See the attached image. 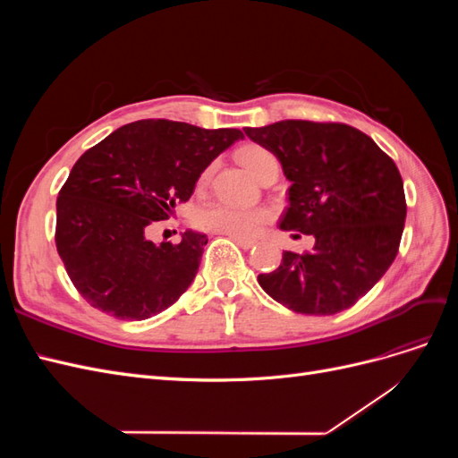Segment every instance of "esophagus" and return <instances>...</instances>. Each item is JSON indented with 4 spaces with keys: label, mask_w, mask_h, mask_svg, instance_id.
<instances>
[{
    "label": "esophagus",
    "mask_w": 458,
    "mask_h": 458,
    "mask_svg": "<svg viewBox=\"0 0 458 458\" xmlns=\"http://www.w3.org/2000/svg\"><path fill=\"white\" fill-rule=\"evenodd\" d=\"M234 242H237L241 248H244V250H250L252 246H256V241L254 239H244V237H231Z\"/></svg>",
    "instance_id": "esophagus-1"
}]
</instances>
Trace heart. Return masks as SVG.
<instances>
[{
    "instance_id": "b5f03b06",
    "label": "heart",
    "mask_w": 458,
    "mask_h": 458,
    "mask_svg": "<svg viewBox=\"0 0 458 458\" xmlns=\"http://www.w3.org/2000/svg\"><path fill=\"white\" fill-rule=\"evenodd\" d=\"M237 157L244 168L254 177H261L269 165L279 164L271 150L261 145H244L239 148ZM210 177V170H204L200 183H206ZM273 217L269 208H237L221 202H212L200 208L195 221L197 225L208 233L227 234V237H254L261 227Z\"/></svg>"
}]
</instances>
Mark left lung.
Wrapping results in <instances>:
<instances>
[{"label": "left lung", "mask_w": 458, "mask_h": 458, "mask_svg": "<svg viewBox=\"0 0 458 458\" xmlns=\"http://www.w3.org/2000/svg\"><path fill=\"white\" fill-rule=\"evenodd\" d=\"M244 133L279 158L290 182L279 227L315 239L311 252L286 250L273 273L258 275L259 286L296 313L352 308L399 250L407 204L395 162L345 123L283 120Z\"/></svg>", "instance_id": "obj_1"}]
</instances>
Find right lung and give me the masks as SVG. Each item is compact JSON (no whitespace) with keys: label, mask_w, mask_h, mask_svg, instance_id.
<instances>
[{"label":"right lung","mask_w":458,"mask_h":458,"mask_svg":"<svg viewBox=\"0 0 458 458\" xmlns=\"http://www.w3.org/2000/svg\"><path fill=\"white\" fill-rule=\"evenodd\" d=\"M241 130L140 120L78 158L57 199L55 242L66 273L95 310L143 321L168 310L195 281L206 234L155 244L147 229L187 202L210 162Z\"/></svg>","instance_id":"right-lung-1"}]
</instances>
